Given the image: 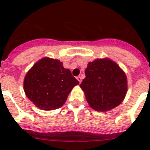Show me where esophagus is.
<instances>
[{"mask_svg": "<svg viewBox=\"0 0 150 150\" xmlns=\"http://www.w3.org/2000/svg\"><path fill=\"white\" fill-rule=\"evenodd\" d=\"M76 79H77L78 81L79 82V83H81V82H82V77H81V76H78L77 77H76Z\"/></svg>", "mask_w": 150, "mask_h": 150, "instance_id": "34e87169", "label": "esophagus"}]
</instances>
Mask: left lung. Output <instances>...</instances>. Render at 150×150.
Segmentation results:
<instances>
[{
	"mask_svg": "<svg viewBox=\"0 0 150 150\" xmlns=\"http://www.w3.org/2000/svg\"><path fill=\"white\" fill-rule=\"evenodd\" d=\"M85 74L79 86L91 108L107 111L121 104L127 92V79L115 62L96 59L88 64Z\"/></svg>",
	"mask_w": 150,
	"mask_h": 150,
	"instance_id": "obj_1",
	"label": "left lung"
}]
</instances>
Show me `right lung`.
Here are the masks:
<instances>
[{"label": "right lung", "instance_id": "add662e5", "mask_svg": "<svg viewBox=\"0 0 150 150\" xmlns=\"http://www.w3.org/2000/svg\"><path fill=\"white\" fill-rule=\"evenodd\" d=\"M79 81L57 59L43 58L30 68L24 80L26 96L40 109L52 110L63 106Z\"/></svg>", "mask_w": 150, "mask_h": 150}]
</instances>
